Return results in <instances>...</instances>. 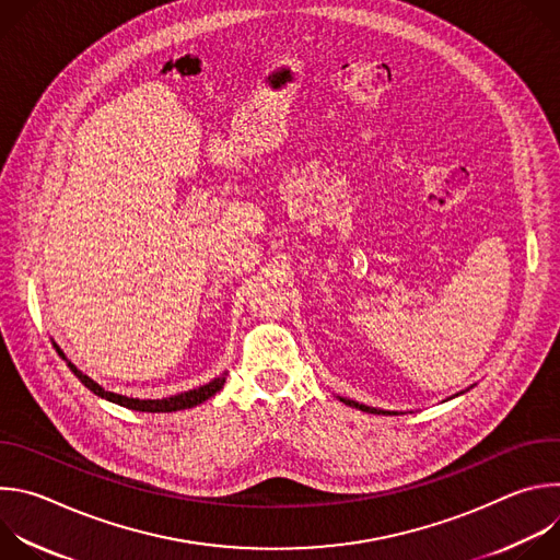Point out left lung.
Wrapping results in <instances>:
<instances>
[{"label": "left lung", "mask_w": 560, "mask_h": 560, "mask_svg": "<svg viewBox=\"0 0 560 560\" xmlns=\"http://www.w3.org/2000/svg\"><path fill=\"white\" fill-rule=\"evenodd\" d=\"M341 401H343L346 406H350V408H359L361 412H370V415H387V412H383V410H376V408H368V406H361V404H357V401H350V398H341Z\"/></svg>", "instance_id": "obj_1"}]
</instances>
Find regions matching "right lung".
Masks as SVG:
<instances>
[{
    "label": "right lung",
    "mask_w": 560,
    "mask_h": 560,
    "mask_svg": "<svg viewBox=\"0 0 560 560\" xmlns=\"http://www.w3.org/2000/svg\"><path fill=\"white\" fill-rule=\"evenodd\" d=\"M55 350L59 352L61 359H66L63 352H61L57 346H55ZM68 368L74 372V376H77L79 381H82L93 394H97V396H102V398H108L110 404H117V406H121V408L137 410V412H177V410H188V408H195V406L203 404L206 398L214 396V394L223 387V383H225V376H219V378H214V381H210V383H206V385H201V387H197V389L182 392V394L171 396V398H156V401H139V398H128V396H121V394H115V392H106V389H104L102 385H97L93 378H89L86 374L79 372L72 363H68Z\"/></svg>",
    "instance_id": "right-lung-1"
}]
</instances>
